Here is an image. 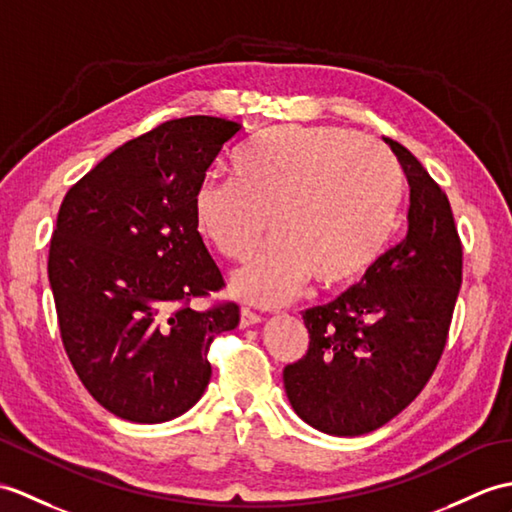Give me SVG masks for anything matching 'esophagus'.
I'll list each match as a JSON object with an SVG mask.
<instances>
[{
  "instance_id": "34e87169",
  "label": "esophagus",
  "mask_w": 512,
  "mask_h": 512,
  "mask_svg": "<svg viewBox=\"0 0 512 512\" xmlns=\"http://www.w3.org/2000/svg\"><path fill=\"white\" fill-rule=\"evenodd\" d=\"M257 323H261V316L248 310V307H242V312H240V327L246 329V327H251V325H257Z\"/></svg>"
}]
</instances>
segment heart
Returning a JSON list of instances; mask_svg holds the SVG:
<instances>
[{"label": "heart", "instance_id": "1", "mask_svg": "<svg viewBox=\"0 0 512 512\" xmlns=\"http://www.w3.org/2000/svg\"><path fill=\"white\" fill-rule=\"evenodd\" d=\"M235 178H207L194 194L202 240L231 261L266 253L231 277L240 301L279 307L307 283L347 285L371 268L392 235L401 200L395 159L336 126H279L248 144Z\"/></svg>", "mask_w": 512, "mask_h": 512}]
</instances>
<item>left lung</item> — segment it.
I'll return each mask as SVG.
<instances>
[{"label": "left lung", "instance_id": "left-lung-1", "mask_svg": "<svg viewBox=\"0 0 512 512\" xmlns=\"http://www.w3.org/2000/svg\"><path fill=\"white\" fill-rule=\"evenodd\" d=\"M410 183L408 233L336 301L303 312L310 349L283 368L314 430L362 436L410 406L441 360L462 283L449 200L414 154L384 139Z\"/></svg>", "mask_w": 512, "mask_h": 512}]
</instances>
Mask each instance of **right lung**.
<instances>
[{
    "label": "right lung",
    "mask_w": 512,
    "mask_h": 512,
    "mask_svg": "<svg viewBox=\"0 0 512 512\" xmlns=\"http://www.w3.org/2000/svg\"><path fill=\"white\" fill-rule=\"evenodd\" d=\"M240 124L194 115L113 150L69 189L47 259L65 351L115 417H181L211 379V340L240 323L196 312L224 281L194 222V194Z\"/></svg>",
    "instance_id": "obj_1"
}]
</instances>
